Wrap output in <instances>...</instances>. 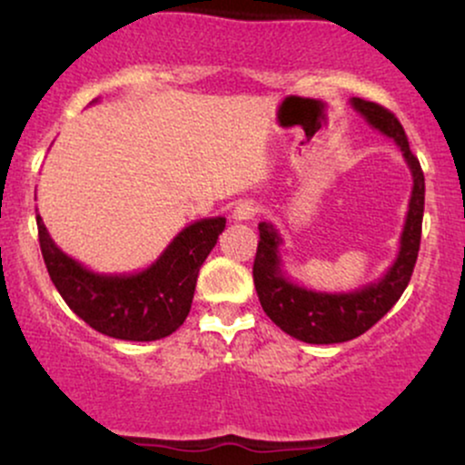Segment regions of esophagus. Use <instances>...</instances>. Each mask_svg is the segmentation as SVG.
Returning a JSON list of instances; mask_svg holds the SVG:
<instances>
[{
    "instance_id": "esophagus-1",
    "label": "esophagus",
    "mask_w": 465,
    "mask_h": 465,
    "mask_svg": "<svg viewBox=\"0 0 465 465\" xmlns=\"http://www.w3.org/2000/svg\"><path fill=\"white\" fill-rule=\"evenodd\" d=\"M260 207L255 205L253 201H240L236 203V207H233V221L238 223H247V221H253L255 216H258Z\"/></svg>"
}]
</instances>
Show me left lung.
I'll return each mask as SVG.
<instances>
[{"label":"left lung","mask_w":465,"mask_h":465,"mask_svg":"<svg viewBox=\"0 0 465 465\" xmlns=\"http://www.w3.org/2000/svg\"><path fill=\"white\" fill-rule=\"evenodd\" d=\"M351 103L367 117L373 129L393 137V142L402 148L404 159L413 173V194H411L407 225L402 232L398 260L378 284L365 286L354 292L328 295V292H312L291 284L280 271V258H277L280 236L273 227L260 223L258 251H255L253 260V284L258 291L260 303L277 328L303 341V343H343V341H351L367 332L400 300L404 288L409 286L415 260H418L421 216H424V173H421V165L418 157L411 153L402 124L387 106L362 98H354Z\"/></svg>","instance_id":"8db88e82"}]
</instances>
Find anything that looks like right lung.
<instances>
[{"instance_id": "right-lung-1", "label": "right lung", "mask_w": 465, "mask_h": 465, "mask_svg": "<svg viewBox=\"0 0 465 465\" xmlns=\"http://www.w3.org/2000/svg\"><path fill=\"white\" fill-rule=\"evenodd\" d=\"M39 244L56 291L94 330L122 341H157L188 317L201 264L225 229V218L185 227L151 269L137 275H95L52 242L36 216Z\"/></svg>"}]
</instances>
